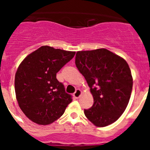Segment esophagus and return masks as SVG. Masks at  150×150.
<instances>
[{
    "label": "esophagus",
    "mask_w": 150,
    "mask_h": 150,
    "mask_svg": "<svg viewBox=\"0 0 150 150\" xmlns=\"http://www.w3.org/2000/svg\"><path fill=\"white\" fill-rule=\"evenodd\" d=\"M81 95H82L81 90H80V89H76V91H75V92H74V98L78 99L79 98V97L81 96Z\"/></svg>",
    "instance_id": "esophagus-1"
}]
</instances>
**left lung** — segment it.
<instances>
[{
  "label": "left lung",
  "instance_id": "left-lung-1",
  "mask_svg": "<svg viewBox=\"0 0 150 150\" xmlns=\"http://www.w3.org/2000/svg\"><path fill=\"white\" fill-rule=\"evenodd\" d=\"M75 64L94 98L92 107L84 110L87 119L98 127L116 122L126 109L133 86L126 61L106 49H98L77 52Z\"/></svg>",
  "mask_w": 150,
  "mask_h": 150
}]
</instances>
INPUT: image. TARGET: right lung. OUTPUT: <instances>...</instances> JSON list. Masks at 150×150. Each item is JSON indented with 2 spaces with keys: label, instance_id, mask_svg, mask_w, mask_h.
<instances>
[{
  "label": "right lung",
  "instance_id": "add662e5",
  "mask_svg": "<svg viewBox=\"0 0 150 150\" xmlns=\"http://www.w3.org/2000/svg\"><path fill=\"white\" fill-rule=\"evenodd\" d=\"M75 52L43 46L22 61L15 76V91L20 109L39 125H50L63 115L72 101L56 74Z\"/></svg>",
  "mask_w": 150,
  "mask_h": 150
}]
</instances>
